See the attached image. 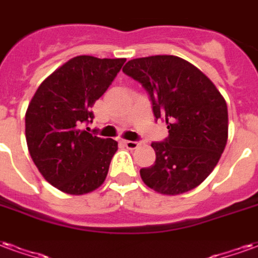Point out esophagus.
<instances>
[{"mask_svg": "<svg viewBox=\"0 0 258 258\" xmlns=\"http://www.w3.org/2000/svg\"><path fill=\"white\" fill-rule=\"evenodd\" d=\"M123 144H125V147H126L127 150H136V148L140 147V144H142V143L132 142V140H125V142H123Z\"/></svg>", "mask_w": 258, "mask_h": 258, "instance_id": "34e87169", "label": "esophagus"}]
</instances>
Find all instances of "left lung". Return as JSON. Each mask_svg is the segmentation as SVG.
<instances>
[{"label":"left lung","mask_w":258,"mask_h":258,"mask_svg":"<svg viewBox=\"0 0 258 258\" xmlns=\"http://www.w3.org/2000/svg\"><path fill=\"white\" fill-rule=\"evenodd\" d=\"M122 71L146 88L154 115L162 116L169 129L165 142L151 144L157 159L140 169L144 184L163 195L197 188L213 172L228 140L223 95L201 70L172 54L129 60Z\"/></svg>","instance_id":"left-lung-1"}]
</instances>
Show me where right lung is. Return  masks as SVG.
<instances>
[{
  "label": "right lung",
  "mask_w": 258,
  "mask_h": 258,
  "mask_svg": "<svg viewBox=\"0 0 258 258\" xmlns=\"http://www.w3.org/2000/svg\"><path fill=\"white\" fill-rule=\"evenodd\" d=\"M126 59L77 56L42 81L26 111V142L44 178L70 195H84L104 183L112 139L82 129L92 122V107L108 89Z\"/></svg>",
  "instance_id": "right-lung-1"
}]
</instances>
